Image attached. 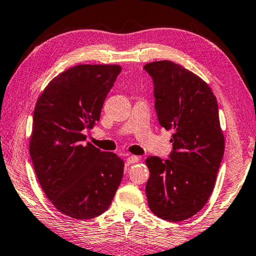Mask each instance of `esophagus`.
<instances>
[{
    "label": "esophagus",
    "instance_id": "obj_1",
    "mask_svg": "<svg viewBox=\"0 0 256 256\" xmlns=\"http://www.w3.org/2000/svg\"><path fill=\"white\" fill-rule=\"evenodd\" d=\"M139 160L140 158L138 157V156H133V155H131V156H128V158H126V163L130 165V164H134V163H138V162H139Z\"/></svg>",
    "mask_w": 256,
    "mask_h": 256
}]
</instances>
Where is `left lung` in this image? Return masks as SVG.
<instances>
[{
  "label": "left lung",
  "instance_id": "left-lung-1",
  "mask_svg": "<svg viewBox=\"0 0 256 256\" xmlns=\"http://www.w3.org/2000/svg\"><path fill=\"white\" fill-rule=\"evenodd\" d=\"M162 128L173 130L168 160H146L149 208L166 221L186 220L208 202L220 168L223 138L216 96L200 77L168 60L147 64Z\"/></svg>",
  "mask_w": 256,
  "mask_h": 256
}]
</instances>
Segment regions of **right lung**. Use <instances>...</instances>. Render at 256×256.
Returning a JSON list of instances; mask_svg holds the SVG:
<instances>
[{"label": "right lung", "instance_id": "1", "mask_svg": "<svg viewBox=\"0 0 256 256\" xmlns=\"http://www.w3.org/2000/svg\"><path fill=\"white\" fill-rule=\"evenodd\" d=\"M118 64H78L44 88L33 115L30 154L43 192L64 216L88 220L106 210L123 178L124 162L88 144L83 132L100 120Z\"/></svg>", "mask_w": 256, "mask_h": 256}]
</instances>
